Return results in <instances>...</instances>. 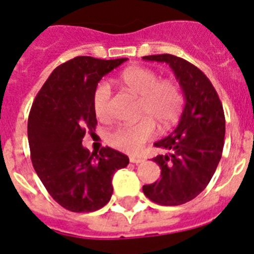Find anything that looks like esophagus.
I'll return each mask as SVG.
<instances>
[{
	"mask_svg": "<svg viewBox=\"0 0 254 254\" xmlns=\"http://www.w3.org/2000/svg\"><path fill=\"white\" fill-rule=\"evenodd\" d=\"M129 160H130V162H131V164H140V162H143V158L142 157H136V156H130Z\"/></svg>",
	"mask_w": 254,
	"mask_h": 254,
	"instance_id": "obj_1",
	"label": "esophagus"
}]
</instances>
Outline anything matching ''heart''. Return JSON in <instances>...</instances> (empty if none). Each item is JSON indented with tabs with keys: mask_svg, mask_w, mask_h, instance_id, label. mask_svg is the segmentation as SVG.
Here are the masks:
<instances>
[{
	"mask_svg": "<svg viewBox=\"0 0 254 254\" xmlns=\"http://www.w3.org/2000/svg\"><path fill=\"white\" fill-rule=\"evenodd\" d=\"M119 81L130 93L140 98L139 118L143 120L116 127L110 133L109 143L123 152L136 153L153 138L154 125L161 131L175 127L184 110L185 97L178 83L161 80L160 75L148 67H129L121 72ZM92 102L98 120H111V89L107 83L102 81L94 88Z\"/></svg>",
	"mask_w": 254,
	"mask_h": 254,
	"instance_id": "heart-1",
	"label": "heart"
}]
</instances>
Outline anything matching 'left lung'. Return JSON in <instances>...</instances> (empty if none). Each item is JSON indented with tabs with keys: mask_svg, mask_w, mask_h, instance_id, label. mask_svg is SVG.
Segmentation results:
<instances>
[{
	"mask_svg": "<svg viewBox=\"0 0 254 254\" xmlns=\"http://www.w3.org/2000/svg\"><path fill=\"white\" fill-rule=\"evenodd\" d=\"M143 60L169 64L185 97L176 129L154 143V147L169 151L152 158L161 169L160 180L143 185V193L154 203L179 206L204 190L221 160L224 109L212 83L193 64L169 54L144 56Z\"/></svg>",
	"mask_w": 254,
	"mask_h": 254,
	"instance_id": "8db88e82",
	"label": "left lung"
}]
</instances>
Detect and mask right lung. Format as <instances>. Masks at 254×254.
I'll return each mask as SVG.
<instances>
[{
	"mask_svg": "<svg viewBox=\"0 0 254 254\" xmlns=\"http://www.w3.org/2000/svg\"><path fill=\"white\" fill-rule=\"evenodd\" d=\"M127 59L79 56L48 76L33 102L28 140L35 173L50 195L71 212H92L111 199L112 176L127 167V154L103 147L90 153L81 142L96 130L93 92L106 74Z\"/></svg>",
	"mask_w": 254,
	"mask_h": 254,
	"instance_id": "add662e5",
	"label": "right lung"
}]
</instances>
